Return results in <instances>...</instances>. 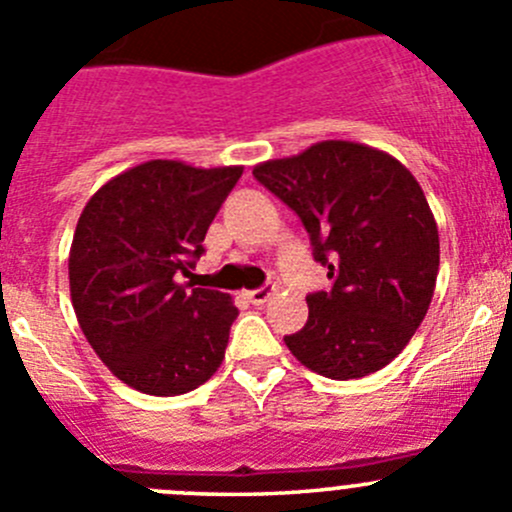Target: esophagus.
I'll return each mask as SVG.
<instances>
[{"mask_svg":"<svg viewBox=\"0 0 512 512\" xmlns=\"http://www.w3.org/2000/svg\"><path fill=\"white\" fill-rule=\"evenodd\" d=\"M246 296H248V301H251V304L261 306V304H266V301H269L271 296H274V289H271V286H261V289L248 291Z\"/></svg>","mask_w":512,"mask_h":512,"instance_id":"34e87169","label":"esophagus"}]
</instances>
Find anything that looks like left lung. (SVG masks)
Masks as SVG:
<instances>
[{"label": "left lung", "mask_w": 512, "mask_h": 512, "mask_svg": "<svg viewBox=\"0 0 512 512\" xmlns=\"http://www.w3.org/2000/svg\"><path fill=\"white\" fill-rule=\"evenodd\" d=\"M253 178L304 223L332 289L306 296L304 329L289 352L329 379L387 367L430 309L440 236L415 175L392 155L324 140L291 158L266 160Z\"/></svg>", "instance_id": "left-lung-1"}]
</instances>
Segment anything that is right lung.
I'll use <instances>...</instances> for the list:
<instances>
[{"mask_svg":"<svg viewBox=\"0 0 512 512\" xmlns=\"http://www.w3.org/2000/svg\"><path fill=\"white\" fill-rule=\"evenodd\" d=\"M241 173L148 160L107 180L80 213L72 306L97 357L138 392L186 394L221 367L238 309L228 294L175 276L191 274Z\"/></svg>","mask_w":512,"mask_h":512,"instance_id":"right-lung-1","label":"right lung"}]
</instances>
